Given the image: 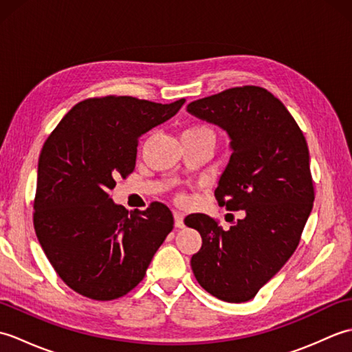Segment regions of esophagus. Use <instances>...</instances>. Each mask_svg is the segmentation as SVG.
Wrapping results in <instances>:
<instances>
[{"instance_id": "1", "label": "esophagus", "mask_w": 352, "mask_h": 352, "mask_svg": "<svg viewBox=\"0 0 352 352\" xmlns=\"http://www.w3.org/2000/svg\"><path fill=\"white\" fill-rule=\"evenodd\" d=\"M174 219H175V227L177 228L184 227V214L182 212H174Z\"/></svg>"}]
</instances>
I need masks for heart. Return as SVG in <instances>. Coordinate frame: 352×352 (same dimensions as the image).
Returning <instances> with one entry per match:
<instances>
[{
  "mask_svg": "<svg viewBox=\"0 0 352 352\" xmlns=\"http://www.w3.org/2000/svg\"><path fill=\"white\" fill-rule=\"evenodd\" d=\"M182 138H204V139L214 140V133L207 124L195 122V124H190L186 126L182 133ZM178 198L186 199V195L184 193H182V195H178Z\"/></svg>",
  "mask_w": 352,
  "mask_h": 352,
  "instance_id": "b5f03b06",
  "label": "heart"
}]
</instances>
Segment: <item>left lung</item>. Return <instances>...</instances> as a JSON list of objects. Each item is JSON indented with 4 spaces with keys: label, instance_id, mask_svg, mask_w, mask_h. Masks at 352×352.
<instances>
[{
    "label": "left lung",
    "instance_id": "left-lung-1",
    "mask_svg": "<svg viewBox=\"0 0 352 352\" xmlns=\"http://www.w3.org/2000/svg\"><path fill=\"white\" fill-rule=\"evenodd\" d=\"M188 111L228 133L233 154L214 197L245 212L228 230L204 213L186 216L203 237L192 271L218 300L246 302L300 245L315 201L307 142L284 104L258 86L192 101Z\"/></svg>",
    "mask_w": 352,
    "mask_h": 352
}]
</instances>
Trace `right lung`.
Masks as SVG:
<instances>
[{
	"mask_svg": "<svg viewBox=\"0 0 352 352\" xmlns=\"http://www.w3.org/2000/svg\"><path fill=\"white\" fill-rule=\"evenodd\" d=\"M96 96L76 104L45 140L37 166L33 223L45 256L66 286L111 301L144 280L174 228L168 206L129 213L110 198L116 178L136 166L140 134L184 104Z\"/></svg>",
	"mask_w": 352,
	"mask_h": 352,
	"instance_id": "1",
	"label": "right lung"
}]
</instances>
